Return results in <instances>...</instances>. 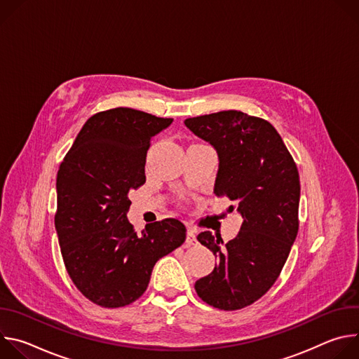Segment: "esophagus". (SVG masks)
<instances>
[{
	"label": "esophagus",
	"instance_id": "1",
	"mask_svg": "<svg viewBox=\"0 0 359 359\" xmlns=\"http://www.w3.org/2000/svg\"><path fill=\"white\" fill-rule=\"evenodd\" d=\"M186 243H187L189 245H194V244L197 243V240H196V229H194V227H187Z\"/></svg>",
	"mask_w": 359,
	"mask_h": 359
}]
</instances>
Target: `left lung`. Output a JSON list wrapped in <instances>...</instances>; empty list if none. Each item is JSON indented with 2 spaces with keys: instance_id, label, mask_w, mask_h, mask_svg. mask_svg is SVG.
<instances>
[{
  "instance_id": "left-lung-1",
  "label": "left lung",
  "mask_w": 359,
  "mask_h": 359,
  "mask_svg": "<svg viewBox=\"0 0 359 359\" xmlns=\"http://www.w3.org/2000/svg\"><path fill=\"white\" fill-rule=\"evenodd\" d=\"M184 125L219 155L217 197L243 217L236 238L203 231L197 240L217 257L215 270L196 281L197 295L215 309L234 311L262 298L277 281L298 233L299 176L274 126L240 111L189 118Z\"/></svg>"
}]
</instances>
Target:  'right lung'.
<instances>
[{
  "label": "right lung",
  "instance_id": "obj_1",
  "mask_svg": "<svg viewBox=\"0 0 359 359\" xmlns=\"http://www.w3.org/2000/svg\"><path fill=\"white\" fill-rule=\"evenodd\" d=\"M173 122L130 108L90 116L57 175L55 229L67 271L96 305L119 309L147 288L151 270L186 240L177 219L146 226L128 220L129 191L146 182L151 136Z\"/></svg>",
  "mask_w": 359,
  "mask_h": 359
}]
</instances>
